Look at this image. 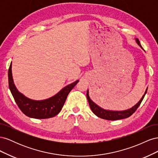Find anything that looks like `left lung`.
<instances>
[{"label":"left lung","mask_w":158,"mask_h":158,"mask_svg":"<svg viewBox=\"0 0 158 158\" xmlns=\"http://www.w3.org/2000/svg\"><path fill=\"white\" fill-rule=\"evenodd\" d=\"M136 41L137 42V44L140 46L141 48H142L140 43L138 39H136ZM148 88L146 89L145 94L143 95L141 99L139 101L136 105H135V106L132 107V108L129 109L128 110H125V111H108V110H105L100 107H99L98 105L95 104L94 102H93L92 100L90 99L89 97V94H88V90L87 91V94H86V96L88 101L89 105V107L92 109V112L95 114V115L98 116L99 118H102L103 119H106V120H109V121H115V120H119V119H123V118H128L130 116H131L132 114L135 113L138 107L140 106V103H142L143 99H144L145 95L147 92Z\"/></svg>","instance_id":"left-lung-1"}]
</instances>
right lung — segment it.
<instances>
[{
  "instance_id": "obj_1",
  "label": "right lung",
  "mask_w": 158,
  "mask_h": 158,
  "mask_svg": "<svg viewBox=\"0 0 158 158\" xmlns=\"http://www.w3.org/2000/svg\"><path fill=\"white\" fill-rule=\"evenodd\" d=\"M8 85L12 96L18 107L26 116L34 118L53 117L61 111L69 94L77 84L78 80L62 89L53 97L42 101H34L20 94L14 85L12 75V63L8 69Z\"/></svg>"
}]
</instances>
